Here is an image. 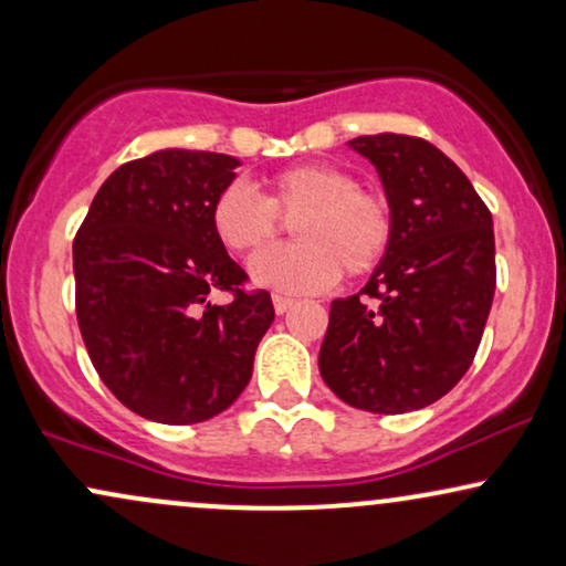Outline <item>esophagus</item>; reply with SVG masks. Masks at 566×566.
<instances>
[{"label":"esophagus","mask_w":566,"mask_h":566,"mask_svg":"<svg viewBox=\"0 0 566 566\" xmlns=\"http://www.w3.org/2000/svg\"><path fill=\"white\" fill-rule=\"evenodd\" d=\"M292 305H295V301H292V297L274 295V311H276V314H287Z\"/></svg>","instance_id":"1"}]
</instances>
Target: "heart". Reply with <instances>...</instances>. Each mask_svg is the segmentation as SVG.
<instances>
[{
	"mask_svg": "<svg viewBox=\"0 0 566 566\" xmlns=\"http://www.w3.org/2000/svg\"><path fill=\"white\" fill-rule=\"evenodd\" d=\"M279 216L297 218L292 223L297 244L261 252L250 263V279L287 295L333 287L343 271L367 274L394 237L386 197L356 188V180L335 165L287 167L269 180V197L237 180L210 207L220 244L242 255L274 242Z\"/></svg>",
	"mask_w": 566,
	"mask_h": 566,
	"instance_id": "heart-1",
	"label": "heart"
}]
</instances>
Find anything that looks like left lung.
I'll use <instances>...</instances> for the list:
<instances>
[{"mask_svg": "<svg viewBox=\"0 0 566 566\" xmlns=\"http://www.w3.org/2000/svg\"><path fill=\"white\" fill-rule=\"evenodd\" d=\"M373 161L394 237L359 295L337 297L319 373L356 409H423L469 373L495 295V231L454 161L423 138L348 140Z\"/></svg>", "mask_w": 566, "mask_h": 566, "instance_id": "8db88e82", "label": "left lung"}]
</instances>
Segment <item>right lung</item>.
I'll use <instances>...</instances> for the list:
<instances>
[{"label": "right lung", "instance_id": "right-lung-1", "mask_svg": "<svg viewBox=\"0 0 566 566\" xmlns=\"http://www.w3.org/2000/svg\"><path fill=\"white\" fill-rule=\"evenodd\" d=\"M237 157L161 148L127 161L97 188L74 239L76 322L108 391L167 426L210 420L252 378L274 322L265 290L244 292L210 223L237 178ZM210 289L234 301L216 306Z\"/></svg>", "mask_w": 566, "mask_h": 566}]
</instances>
